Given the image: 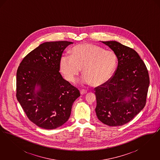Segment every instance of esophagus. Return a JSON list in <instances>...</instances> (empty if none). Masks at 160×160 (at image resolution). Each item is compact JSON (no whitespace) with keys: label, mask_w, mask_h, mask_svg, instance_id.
<instances>
[{"label":"esophagus","mask_w":160,"mask_h":160,"mask_svg":"<svg viewBox=\"0 0 160 160\" xmlns=\"http://www.w3.org/2000/svg\"><path fill=\"white\" fill-rule=\"evenodd\" d=\"M87 93V91L85 90V89H82L80 91V93L81 95H84V94H86Z\"/></svg>","instance_id":"1"}]
</instances>
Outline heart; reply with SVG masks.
<instances>
[{"instance_id": "obj_1", "label": "heart", "mask_w": 160, "mask_h": 160, "mask_svg": "<svg viewBox=\"0 0 160 160\" xmlns=\"http://www.w3.org/2000/svg\"><path fill=\"white\" fill-rule=\"evenodd\" d=\"M117 62L114 52L84 43L74 47L71 55L63 54L60 67L63 75L69 82L75 81L82 68V82L98 86L105 83L113 75Z\"/></svg>"}]
</instances>
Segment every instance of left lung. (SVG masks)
Here are the masks:
<instances>
[{
	"label": "left lung",
	"instance_id": "1",
	"mask_svg": "<svg viewBox=\"0 0 160 160\" xmlns=\"http://www.w3.org/2000/svg\"><path fill=\"white\" fill-rule=\"evenodd\" d=\"M116 54L118 67L105 83L94 89L98 119L110 127L131 121L144 108L149 76L144 62L136 51L116 41H102ZM130 98L128 101L125 98Z\"/></svg>",
	"mask_w": 160,
	"mask_h": 160
}]
</instances>
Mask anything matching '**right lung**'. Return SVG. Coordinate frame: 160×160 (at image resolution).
Listing matches in <instances>:
<instances>
[{"label":"right lung","mask_w":160,"mask_h":160,"mask_svg":"<svg viewBox=\"0 0 160 160\" xmlns=\"http://www.w3.org/2000/svg\"><path fill=\"white\" fill-rule=\"evenodd\" d=\"M73 42H46L28 54L17 71L16 97L31 122L46 129H55L68 120L79 90L64 80L60 60ZM40 90L35 93V86Z\"/></svg>","instance_id":"add662e5"}]
</instances>
